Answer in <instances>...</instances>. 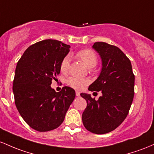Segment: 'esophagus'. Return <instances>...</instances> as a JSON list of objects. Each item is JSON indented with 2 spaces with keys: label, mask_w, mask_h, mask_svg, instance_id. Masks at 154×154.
Masks as SVG:
<instances>
[{
  "label": "esophagus",
  "mask_w": 154,
  "mask_h": 154,
  "mask_svg": "<svg viewBox=\"0 0 154 154\" xmlns=\"http://www.w3.org/2000/svg\"><path fill=\"white\" fill-rule=\"evenodd\" d=\"M75 95H76L77 97H79V96H80V93H79L78 91H75Z\"/></svg>",
  "instance_id": "obj_1"
}]
</instances>
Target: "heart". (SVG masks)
Wrapping results in <instances>:
<instances>
[{"mask_svg": "<svg viewBox=\"0 0 154 154\" xmlns=\"http://www.w3.org/2000/svg\"><path fill=\"white\" fill-rule=\"evenodd\" d=\"M75 57L82 61V63L87 67L88 68H92L96 66L97 63V57L95 53L90 49H83L76 53ZM69 59L68 57H65L62 61L60 65V70L63 72H66L68 70ZM89 83V80L82 78H79L75 76H71L68 78L67 80V84L71 87L76 89H81Z\"/></svg>", "mask_w": 154, "mask_h": 154, "instance_id": "b5f03b06", "label": "heart"}]
</instances>
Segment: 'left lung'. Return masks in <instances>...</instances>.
<instances>
[{
  "label": "left lung",
  "mask_w": 154,
  "mask_h": 154,
  "mask_svg": "<svg viewBox=\"0 0 154 154\" xmlns=\"http://www.w3.org/2000/svg\"><path fill=\"white\" fill-rule=\"evenodd\" d=\"M92 48L102 60L99 76L89 86L91 91H102L99 99L82 93L87 106L83 112L85 128L102 134L114 130L124 122L134 97V75L130 60L116 46L105 42H96Z\"/></svg>",
  "instance_id": "obj_1"
}]
</instances>
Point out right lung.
<instances>
[{"mask_svg":"<svg viewBox=\"0 0 154 154\" xmlns=\"http://www.w3.org/2000/svg\"><path fill=\"white\" fill-rule=\"evenodd\" d=\"M70 48L57 40H44L29 46L17 63L13 82L15 105L26 123L36 131L60 127L75 98V90L69 86L59 92L51 87Z\"/></svg>","mask_w":154,"mask_h":154,"instance_id":"obj_1","label":"right lung"}]
</instances>
